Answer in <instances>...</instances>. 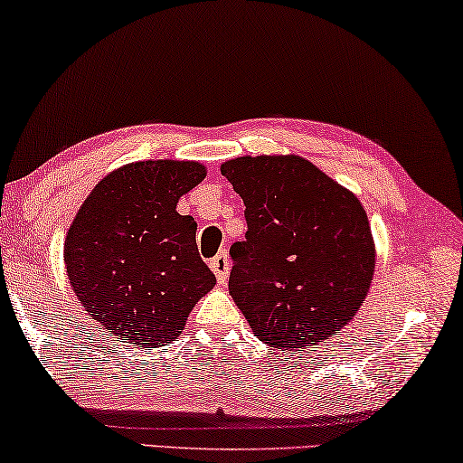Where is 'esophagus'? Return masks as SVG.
<instances>
[{"label": "esophagus", "mask_w": 463, "mask_h": 463, "mask_svg": "<svg viewBox=\"0 0 463 463\" xmlns=\"http://www.w3.org/2000/svg\"><path fill=\"white\" fill-rule=\"evenodd\" d=\"M209 267L215 272L219 285H225L227 279H230V256H227L225 250L223 252H219L215 259H211Z\"/></svg>", "instance_id": "esophagus-1"}]
</instances>
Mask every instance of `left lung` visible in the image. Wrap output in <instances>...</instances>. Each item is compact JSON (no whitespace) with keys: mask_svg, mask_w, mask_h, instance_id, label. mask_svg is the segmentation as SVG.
<instances>
[{"mask_svg":"<svg viewBox=\"0 0 463 463\" xmlns=\"http://www.w3.org/2000/svg\"><path fill=\"white\" fill-rule=\"evenodd\" d=\"M222 174L246 204V240L230 248V293L254 335L299 351L345 328L375 270L357 196L299 156L236 157Z\"/></svg>","mask_w":463,"mask_h":463,"instance_id":"1","label":"left lung"}]
</instances>
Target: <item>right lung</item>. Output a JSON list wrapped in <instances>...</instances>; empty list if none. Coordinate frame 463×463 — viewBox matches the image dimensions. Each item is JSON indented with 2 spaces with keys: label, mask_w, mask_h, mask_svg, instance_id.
I'll return each instance as SVG.
<instances>
[{
  "label": "right lung",
  "mask_w": 463,
  "mask_h": 463,
  "mask_svg": "<svg viewBox=\"0 0 463 463\" xmlns=\"http://www.w3.org/2000/svg\"><path fill=\"white\" fill-rule=\"evenodd\" d=\"M199 162H135L104 176L65 238L75 295L110 336L156 348L182 335L215 275L196 250V223L176 211L203 182Z\"/></svg>",
  "instance_id": "add662e5"
}]
</instances>
